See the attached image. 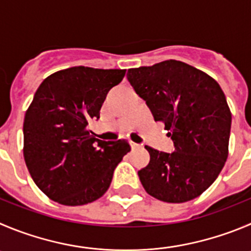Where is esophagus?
Returning a JSON list of instances; mask_svg holds the SVG:
<instances>
[{
	"mask_svg": "<svg viewBox=\"0 0 251 251\" xmlns=\"http://www.w3.org/2000/svg\"><path fill=\"white\" fill-rule=\"evenodd\" d=\"M131 147H132V149H139L140 145L139 144H135V142L131 141Z\"/></svg>",
	"mask_w": 251,
	"mask_h": 251,
	"instance_id": "obj_1",
	"label": "esophagus"
}]
</instances>
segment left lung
I'll use <instances>...</instances> for the list:
<instances>
[{
    "label": "left lung",
    "mask_w": 251,
    "mask_h": 251,
    "mask_svg": "<svg viewBox=\"0 0 251 251\" xmlns=\"http://www.w3.org/2000/svg\"><path fill=\"white\" fill-rule=\"evenodd\" d=\"M127 79L175 144L171 153L145 147L150 162L139 171L145 191L167 203L200 197L228 158L231 112L222 88L207 73L175 59L131 68Z\"/></svg>",
    "instance_id": "left-lung-1"
}]
</instances>
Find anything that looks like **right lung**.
I'll return each instance as SVG.
<instances>
[{
    "mask_svg": "<svg viewBox=\"0 0 251 251\" xmlns=\"http://www.w3.org/2000/svg\"><path fill=\"white\" fill-rule=\"evenodd\" d=\"M125 73L72 67L47 76L37 89L23 121V156L34 183L51 201L84 205L109 189L130 144L101 141L88 126Z\"/></svg>",
    "mask_w": 251,
    "mask_h": 251,
    "instance_id": "right-lung-1",
    "label": "right lung"
}]
</instances>
